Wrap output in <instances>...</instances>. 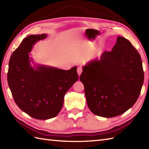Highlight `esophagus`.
Returning <instances> with one entry per match:
<instances>
[{
	"instance_id": "obj_1",
	"label": "esophagus",
	"mask_w": 149,
	"mask_h": 149,
	"mask_svg": "<svg viewBox=\"0 0 149 149\" xmlns=\"http://www.w3.org/2000/svg\"><path fill=\"white\" fill-rule=\"evenodd\" d=\"M77 71V74L79 75V76H80V75L81 74V73L83 72V68H82L81 67H78Z\"/></svg>"
}]
</instances>
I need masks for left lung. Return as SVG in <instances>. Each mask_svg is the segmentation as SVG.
I'll use <instances>...</instances> for the list:
<instances>
[{
    "label": "left lung",
    "mask_w": 149,
    "mask_h": 149,
    "mask_svg": "<svg viewBox=\"0 0 149 149\" xmlns=\"http://www.w3.org/2000/svg\"><path fill=\"white\" fill-rule=\"evenodd\" d=\"M80 80L93 114L105 118L122 115L136 102L143 86L140 54L128 40L118 36L111 51L83 66Z\"/></svg>",
    "instance_id": "obj_1"
}]
</instances>
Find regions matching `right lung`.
Listing matches in <instances>:
<instances>
[{
    "label": "right lung",
    "mask_w": 149,
    "mask_h": 149,
    "mask_svg": "<svg viewBox=\"0 0 149 149\" xmlns=\"http://www.w3.org/2000/svg\"><path fill=\"white\" fill-rule=\"evenodd\" d=\"M47 37V34H42L24 38L12 54L8 72V83L15 103L24 112L38 120L58 115L66 93L79 78L77 66L65 70L34 63L29 53L34 44Z\"/></svg>",
    "instance_id": "add662e5"
}]
</instances>
